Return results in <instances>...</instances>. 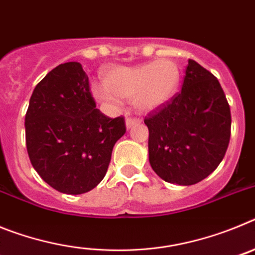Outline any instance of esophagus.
<instances>
[{
    "label": "esophagus",
    "instance_id": "1",
    "mask_svg": "<svg viewBox=\"0 0 255 255\" xmlns=\"http://www.w3.org/2000/svg\"><path fill=\"white\" fill-rule=\"evenodd\" d=\"M138 123H139V120H136V119L128 117V119H126V128H128V129H130V128H132V126L136 125Z\"/></svg>",
    "mask_w": 255,
    "mask_h": 255
}]
</instances>
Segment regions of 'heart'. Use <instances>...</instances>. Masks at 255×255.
<instances>
[{"label": "heart", "mask_w": 255, "mask_h": 255, "mask_svg": "<svg viewBox=\"0 0 255 255\" xmlns=\"http://www.w3.org/2000/svg\"><path fill=\"white\" fill-rule=\"evenodd\" d=\"M181 70L172 60L162 58L136 66L112 67L103 84H92V96L106 107L116 110L120 98L131 100L139 111L150 112L172 100L179 89Z\"/></svg>", "instance_id": "1"}]
</instances>
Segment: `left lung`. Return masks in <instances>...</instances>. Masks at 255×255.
<instances>
[{
	"label": "left lung",
	"mask_w": 255,
	"mask_h": 255,
	"mask_svg": "<svg viewBox=\"0 0 255 255\" xmlns=\"http://www.w3.org/2000/svg\"><path fill=\"white\" fill-rule=\"evenodd\" d=\"M149 130V163L162 180L194 185L224 159L231 135V112L220 82L188 61L181 92L144 120Z\"/></svg>",
	"instance_id": "8db88e82"
}]
</instances>
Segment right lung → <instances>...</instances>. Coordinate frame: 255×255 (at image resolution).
Masks as SVG:
<instances>
[{
    "label": "right lung",
    "instance_id": "right-lung-1",
    "mask_svg": "<svg viewBox=\"0 0 255 255\" xmlns=\"http://www.w3.org/2000/svg\"><path fill=\"white\" fill-rule=\"evenodd\" d=\"M125 131L123 116L110 119L96 108L79 62L51 70L34 88L25 115L31 164L65 194H83L102 181L115 143Z\"/></svg>",
    "mask_w": 255,
    "mask_h": 255
}]
</instances>
